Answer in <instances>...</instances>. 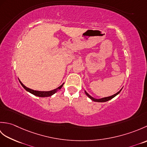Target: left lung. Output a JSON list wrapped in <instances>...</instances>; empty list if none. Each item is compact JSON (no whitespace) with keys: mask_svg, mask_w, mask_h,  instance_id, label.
<instances>
[{"mask_svg":"<svg viewBox=\"0 0 147 147\" xmlns=\"http://www.w3.org/2000/svg\"><path fill=\"white\" fill-rule=\"evenodd\" d=\"M122 90V89L120 90V91H119L117 93H115V94H114V95H112V96H107V97H105V98H100V99H96V98H93L92 96H90L88 93H87L86 91H85V93H86V95L88 96V97L90 98V99H92L93 101H94V102H107V101H108V100H111L112 98H113L114 97H115V96H116L117 95H118L119 93L120 92H121V91Z\"/></svg>","mask_w":147,"mask_h":147,"instance_id":"1","label":"left lung"}]
</instances>
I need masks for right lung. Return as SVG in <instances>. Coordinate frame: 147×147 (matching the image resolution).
<instances>
[{"mask_svg": "<svg viewBox=\"0 0 147 147\" xmlns=\"http://www.w3.org/2000/svg\"><path fill=\"white\" fill-rule=\"evenodd\" d=\"M19 81H20V82L21 83V85H22V86H23V88L26 90V91L29 92L31 93H32V94H33L34 95L40 96V97H45V96H50L52 95L53 94H54L55 92H57V91L58 90H60L62 87V86H63V85H64V83H63L62 85H61L60 86L58 87V88H57L56 89L53 90H51V91H49V92H40V91H36V90H32V89H30L29 88H27L26 86H24L23 84L21 82L20 80H19Z\"/></svg>", "mask_w": 147, "mask_h": 147, "instance_id": "right-lung-1", "label": "right lung"}]
</instances>
